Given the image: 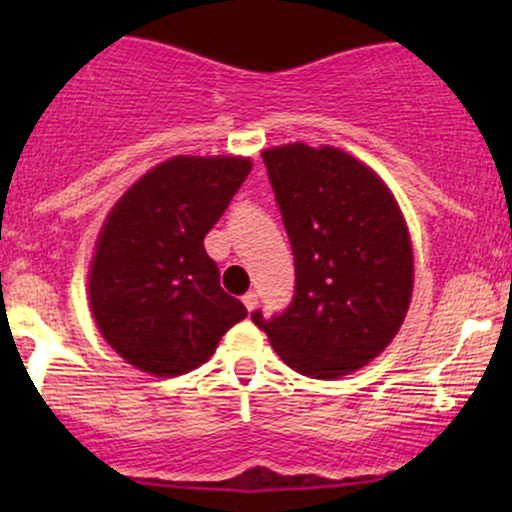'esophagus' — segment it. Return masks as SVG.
Wrapping results in <instances>:
<instances>
[{"instance_id":"34e87169","label":"esophagus","mask_w":512,"mask_h":512,"mask_svg":"<svg viewBox=\"0 0 512 512\" xmlns=\"http://www.w3.org/2000/svg\"><path fill=\"white\" fill-rule=\"evenodd\" d=\"M243 303H245V308H248L250 313H252V310L257 308V303H260V301H257V293H255V291H248V293H245V296H243Z\"/></svg>"}]
</instances>
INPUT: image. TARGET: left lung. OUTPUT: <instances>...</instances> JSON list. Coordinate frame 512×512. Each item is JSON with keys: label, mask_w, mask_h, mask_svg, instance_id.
<instances>
[{"label": "left lung", "mask_w": 512, "mask_h": 512, "mask_svg": "<svg viewBox=\"0 0 512 512\" xmlns=\"http://www.w3.org/2000/svg\"><path fill=\"white\" fill-rule=\"evenodd\" d=\"M289 233L296 293L281 315L252 322L296 373L337 380L373 361L409 310L414 255L387 185L334 146L262 151Z\"/></svg>", "instance_id": "8db88e82"}]
</instances>
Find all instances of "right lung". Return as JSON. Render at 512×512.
<instances>
[{
  "mask_svg": "<svg viewBox=\"0 0 512 512\" xmlns=\"http://www.w3.org/2000/svg\"><path fill=\"white\" fill-rule=\"evenodd\" d=\"M252 163L240 156H175L117 199L88 272V301L103 339L144 373H190L248 315L221 289L204 236Z\"/></svg>",
  "mask_w": 512,
  "mask_h": 512,
  "instance_id": "1",
  "label": "right lung"
}]
</instances>
